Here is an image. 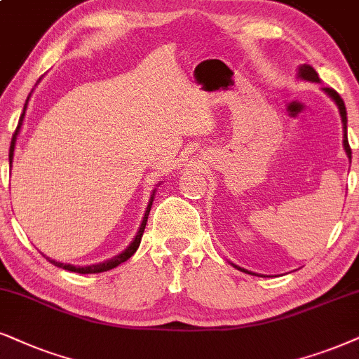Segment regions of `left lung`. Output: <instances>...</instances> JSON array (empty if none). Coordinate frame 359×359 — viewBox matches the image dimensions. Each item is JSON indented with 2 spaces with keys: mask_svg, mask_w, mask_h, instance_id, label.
Segmentation results:
<instances>
[{
  "mask_svg": "<svg viewBox=\"0 0 359 359\" xmlns=\"http://www.w3.org/2000/svg\"><path fill=\"white\" fill-rule=\"evenodd\" d=\"M298 78L303 79V81H310V83H321L318 72L313 69L310 65H302L300 67H298ZM321 89L325 90L326 96H330L331 99H333L334 104H337L338 109H339V116H341V122H343V147H344V151H346V156L349 157V161H351V149H349V144H348V129H346V122H348V119H346V107H344L343 99H341V96H339V94L334 89H331V88H321ZM232 265H233V263H232ZM233 266L237 270L245 271V273H248V275H255V273H253V271L245 270V269H242V266H238V265H233Z\"/></svg>",
  "mask_w": 359,
  "mask_h": 359,
  "instance_id": "8db88e82",
  "label": "left lung"
}]
</instances>
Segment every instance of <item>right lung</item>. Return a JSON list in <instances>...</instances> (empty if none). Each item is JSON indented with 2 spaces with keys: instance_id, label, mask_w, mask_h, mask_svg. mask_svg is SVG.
Here are the masks:
<instances>
[{
  "instance_id": "1",
  "label": "right lung",
  "mask_w": 359,
  "mask_h": 359,
  "mask_svg": "<svg viewBox=\"0 0 359 359\" xmlns=\"http://www.w3.org/2000/svg\"><path fill=\"white\" fill-rule=\"evenodd\" d=\"M31 94L26 99L25 102V107H22V114L20 117V122H18V127L15 130V134H13V139H11V146H10V165H13V156H15V147H16V139H18V134H20L21 130V126H22V121H25V114H26V107H28V101H29ZM158 187V185H157ZM154 197H156V189L152 190V195L151 198H149V203H147V208H146V213H144L142 217V222H140V226L137 230V233H135V237L133 242L126 247V250H122L119 255L109 258V260H104L101 263H96V265H88V266H76V265H71V263H61V262H56V260H51V258L46 257L49 262L53 263V265L59 266V269H65L67 271H76V273H83V275H88V273H101V271H107V270H112L116 269L117 265H121L122 262L129 260L130 257L134 255L135 250L139 248L140 245V240H142V233H144V229H146V224H147V219H149V212H151V207H152V202H154Z\"/></svg>"
}]
</instances>
